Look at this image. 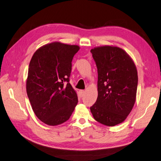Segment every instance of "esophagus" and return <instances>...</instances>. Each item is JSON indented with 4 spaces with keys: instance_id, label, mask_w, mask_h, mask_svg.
Segmentation results:
<instances>
[{
    "instance_id": "1",
    "label": "esophagus",
    "mask_w": 161,
    "mask_h": 161,
    "mask_svg": "<svg viewBox=\"0 0 161 161\" xmlns=\"http://www.w3.org/2000/svg\"><path fill=\"white\" fill-rule=\"evenodd\" d=\"M84 95H85V91H84V90H80V96L81 97H83Z\"/></svg>"
}]
</instances>
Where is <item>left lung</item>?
<instances>
[{
  "instance_id": "left-lung-1",
  "label": "left lung",
  "mask_w": 161,
  "mask_h": 161,
  "mask_svg": "<svg viewBox=\"0 0 161 161\" xmlns=\"http://www.w3.org/2000/svg\"><path fill=\"white\" fill-rule=\"evenodd\" d=\"M98 73V97L90 108L93 117L103 125L122 123L136 100L138 75L136 66L125 51L105 46L91 51Z\"/></svg>"
}]
</instances>
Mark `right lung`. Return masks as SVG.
Returning <instances> with one entry per match:
<instances>
[{
	"label": "right lung",
	"mask_w": 161,
	"mask_h": 161,
	"mask_svg": "<svg viewBox=\"0 0 161 161\" xmlns=\"http://www.w3.org/2000/svg\"><path fill=\"white\" fill-rule=\"evenodd\" d=\"M79 49L53 42L37 50L30 61L27 93L36 117L47 125L69 120L77 106V93L69 81L71 62Z\"/></svg>",
	"instance_id": "add662e5"
}]
</instances>
